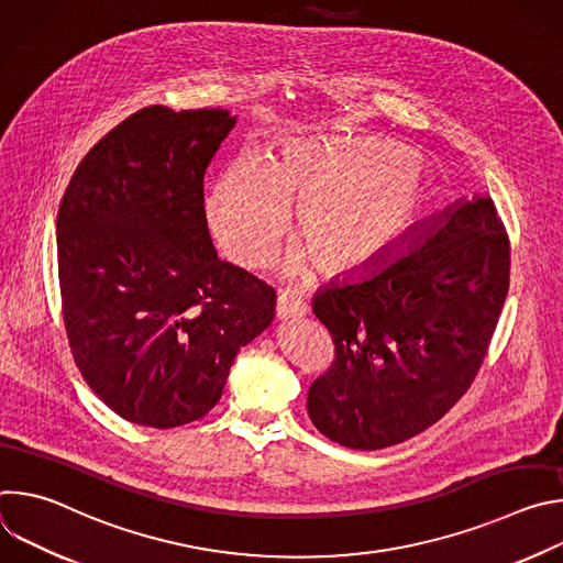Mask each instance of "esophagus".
<instances>
[{"label": "esophagus", "mask_w": 563, "mask_h": 563, "mask_svg": "<svg viewBox=\"0 0 563 563\" xmlns=\"http://www.w3.org/2000/svg\"><path fill=\"white\" fill-rule=\"evenodd\" d=\"M305 311H307V305L298 296H294L289 291L278 294V300H276V318L278 320H296V318L305 316Z\"/></svg>", "instance_id": "obj_1"}]
</instances>
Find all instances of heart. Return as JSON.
<instances>
[{
    "mask_svg": "<svg viewBox=\"0 0 563 563\" xmlns=\"http://www.w3.org/2000/svg\"><path fill=\"white\" fill-rule=\"evenodd\" d=\"M298 211L296 235L318 269L354 278L374 269L426 213V178L412 153L383 140H294L272 163L243 157L220 176L207 211L224 254L265 263Z\"/></svg>",
    "mask_w": 563,
    "mask_h": 563,
    "instance_id": "1",
    "label": "heart"
}]
</instances>
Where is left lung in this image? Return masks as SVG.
Masks as SVG:
<instances>
[{"label": "left lung", "instance_id": "obj_1", "mask_svg": "<svg viewBox=\"0 0 563 563\" xmlns=\"http://www.w3.org/2000/svg\"><path fill=\"white\" fill-rule=\"evenodd\" d=\"M510 285V240L493 198L448 207L417 245L358 280H334L313 313L332 367L307 391L316 430L352 450L434 426L484 363Z\"/></svg>", "mask_w": 563, "mask_h": 563}]
</instances>
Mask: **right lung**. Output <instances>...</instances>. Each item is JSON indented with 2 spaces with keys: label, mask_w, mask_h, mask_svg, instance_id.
Instances as JSON below:
<instances>
[{
  "label": "right lung",
  "mask_w": 563,
  "mask_h": 563,
  "mask_svg": "<svg viewBox=\"0 0 563 563\" xmlns=\"http://www.w3.org/2000/svg\"><path fill=\"white\" fill-rule=\"evenodd\" d=\"M222 109L146 107L77 165L57 211L62 313L100 400L146 428L202 419L276 291L218 258L205 172L233 129Z\"/></svg>",
  "instance_id": "1"
}]
</instances>
